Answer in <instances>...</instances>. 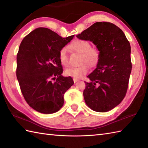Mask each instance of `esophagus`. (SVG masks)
I'll return each instance as SVG.
<instances>
[{
  "instance_id": "obj_1",
  "label": "esophagus",
  "mask_w": 148,
  "mask_h": 148,
  "mask_svg": "<svg viewBox=\"0 0 148 148\" xmlns=\"http://www.w3.org/2000/svg\"><path fill=\"white\" fill-rule=\"evenodd\" d=\"M79 80V79H77V78H73V81H74V83H76L77 81H78Z\"/></svg>"
}]
</instances>
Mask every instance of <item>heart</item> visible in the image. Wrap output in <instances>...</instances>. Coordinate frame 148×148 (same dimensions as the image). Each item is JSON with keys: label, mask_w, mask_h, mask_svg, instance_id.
Listing matches in <instances>:
<instances>
[{"label": "heart", "mask_w": 148, "mask_h": 148, "mask_svg": "<svg viewBox=\"0 0 148 148\" xmlns=\"http://www.w3.org/2000/svg\"><path fill=\"white\" fill-rule=\"evenodd\" d=\"M71 48L73 51L81 55L79 67H69L65 69V74L66 76L73 77L74 78H81L87 74L88 67H97L101 58V52L98 48H92L91 43L87 40L82 39H76L71 43ZM59 60L61 64L64 66L69 65L68 49L67 47H63L60 50L58 54Z\"/></svg>", "instance_id": "1"}]
</instances>
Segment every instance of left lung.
Wrapping results in <instances>:
<instances>
[{
  "label": "left lung",
  "instance_id": "1",
  "mask_svg": "<svg viewBox=\"0 0 148 148\" xmlns=\"http://www.w3.org/2000/svg\"><path fill=\"white\" fill-rule=\"evenodd\" d=\"M77 37L92 41L101 52L99 64L87 76L91 82H85L84 101L93 111H109L120 103L127 92L132 71L130 42L118 27L104 21L96 22Z\"/></svg>",
  "mask_w": 148,
  "mask_h": 148
}]
</instances>
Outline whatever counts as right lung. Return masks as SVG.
<instances>
[{"mask_svg":"<svg viewBox=\"0 0 148 148\" xmlns=\"http://www.w3.org/2000/svg\"><path fill=\"white\" fill-rule=\"evenodd\" d=\"M63 38L47 28H37L24 37L17 54L16 77L25 100L43 114L58 111L64 95L73 85L70 76H62L60 50L73 38Z\"/></svg>","mask_w":148,"mask_h":148,"instance_id":"1","label":"right lung"}]
</instances>
